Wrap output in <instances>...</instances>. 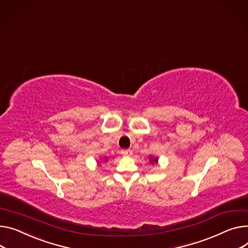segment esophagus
Returning a JSON list of instances; mask_svg holds the SVG:
<instances>
[{"instance_id": "1", "label": "esophagus", "mask_w": 248, "mask_h": 248, "mask_svg": "<svg viewBox=\"0 0 248 248\" xmlns=\"http://www.w3.org/2000/svg\"><path fill=\"white\" fill-rule=\"evenodd\" d=\"M121 154L123 155H133V151H131L130 148H127V150H122Z\"/></svg>"}]
</instances>
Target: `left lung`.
<instances>
[{
  "label": "left lung",
  "mask_w": 248,
  "mask_h": 248,
  "mask_svg": "<svg viewBox=\"0 0 248 248\" xmlns=\"http://www.w3.org/2000/svg\"><path fill=\"white\" fill-rule=\"evenodd\" d=\"M151 160H152V163H154L155 161H156V158H155V159H152V158H150Z\"/></svg>",
  "instance_id": "obj_1"
}]
</instances>
